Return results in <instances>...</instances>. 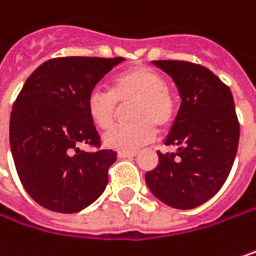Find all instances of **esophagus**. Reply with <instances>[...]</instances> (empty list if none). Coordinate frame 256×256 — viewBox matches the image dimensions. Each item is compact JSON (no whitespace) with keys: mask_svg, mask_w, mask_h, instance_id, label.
<instances>
[{"mask_svg":"<svg viewBox=\"0 0 256 256\" xmlns=\"http://www.w3.org/2000/svg\"><path fill=\"white\" fill-rule=\"evenodd\" d=\"M117 155H118V158H133V156H136V152L120 151Z\"/></svg>","mask_w":256,"mask_h":256,"instance_id":"esophagus-1","label":"esophagus"}]
</instances>
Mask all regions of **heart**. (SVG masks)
<instances>
[{
	"mask_svg": "<svg viewBox=\"0 0 256 256\" xmlns=\"http://www.w3.org/2000/svg\"><path fill=\"white\" fill-rule=\"evenodd\" d=\"M128 126L112 128L104 136L105 146L132 152L148 145L155 138V128L164 132L172 128L177 112L174 95L167 88L162 74L146 66H134L114 74L110 92L94 89L86 98V112L101 130H108L128 106Z\"/></svg>",
	"mask_w": 256,
	"mask_h": 256,
	"instance_id": "1",
	"label": "heart"
}]
</instances>
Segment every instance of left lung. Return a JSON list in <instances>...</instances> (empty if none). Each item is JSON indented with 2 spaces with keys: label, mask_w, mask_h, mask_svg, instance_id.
I'll return each instance as SVG.
<instances>
[{
  "label": "left lung",
  "mask_w": 256,
  "mask_h": 256,
  "mask_svg": "<svg viewBox=\"0 0 256 256\" xmlns=\"http://www.w3.org/2000/svg\"><path fill=\"white\" fill-rule=\"evenodd\" d=\"M174 80L182 104L158 166L145 174L152 194L168 206L192 210L214 196L233 167L240 126L232 90L206 67L189 61H152Z\"/></svg>",
  "instance_id": "1"
}]
</instances>
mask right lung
I'll return each mask as SVG.
<instances>
[{
  "label": "right lung",
  "mask_w": 256,
  "mask_h": 256,
  "mask_svg": "<svg viewBox=\"0 0 256 256\" xmlns=\"http://www.w3.org/2000/svg\"><path fill=\"white\" fill-rule=\"evenodd\" d=\"M123 60H48L24 82L10 116V148L23 188L40 206L73 214L102 195L117 152L80 150L101 146L86 98Z\"/></svg>",
  "instance_id": "obj_1"
}]
</instances>
